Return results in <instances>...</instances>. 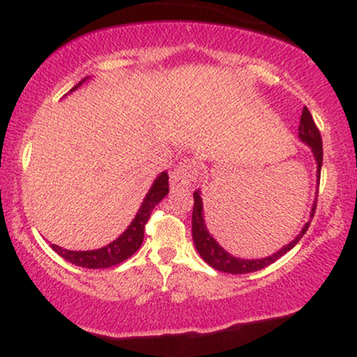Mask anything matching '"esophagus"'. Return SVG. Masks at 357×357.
<instances>
[{
  "mask_svg": "<svg viewBox=\"0 0 357 357\" xmlns=\"http://www.w3.org/2000/svg\"><path fill=\"white\" fill-rule=\"evenodd\" d=\"M198 176V167L191 159H181L171 173V188L178 190V188H188L191 186L192 181Z\"/></svg>",
  "mask_w": 357,
  "mask_h": 357,
  "instance_id": "esophagus-1",
  "label": "esophagus"
}]
</instances>
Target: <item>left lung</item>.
Returning a JSON list of instances; mask_svg holds the SVG:
<instances>
[{
	"label": "left lung",
	"mask_w": 357,
	"mask_h": 357,
	"mask_svg": "<svg viewBox=\"0 0 357 357\" xmlns=\"http://www.w3.org/2000/svg\"><path fill=\"white\" fill-rule=\"evenodd\" d=\"M298 139H301L304 144H307L312 151L315 165H317V181L321 178V167H322V139H321V132H319L317 126H315L312 116H310L309 109L304 107L301 116V124H298ZM319 188V183H317ZM192 198H195V206H192V216H191V223H192V241H195V247L198 250L199 257L206 261L208 265L213 268L220 270V272L225 273H233V275H241V273H250V272H257V270H261L265 267H268L270 264L278 260L282 255H285L289 250H292L296 245L298 243V240L304 236V233L309 228L310 220L314 218L315 213V202L312 204V210H310V220L302 227V230L298 235L294 238L290 243H287L282 247L280 250H277L275 253L272 255L265 257V258H238L233 257L231 253H228L221 245L213 238V235H210L208 231L206 223H204V213H203V199H202V191L196 190L192 192Z\"/></svg>",
	"instance_id": "obj_1"
}]
</instances>
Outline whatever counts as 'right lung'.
I'll return each mask as SVG.
<instances>
[{
    "label": "right lung",
    "instance_id": "add662e5",
    "mask_svg": "<svg viewBox=\"0 0 357 357\" xmlns=\"http://www.w3.org/2000/svg\"><path fill=\"white\" fill-rule=\"evenodd\" d=\"M85 80H89V77H85L84 80L73 87L70 92L77 90L84 84ZM169 176L166 171H162L158 178L154 179L153 186L147 191L144 202H142L141 208H139L134 220L130 221L129 227L126 228V231L122 233L119 238L110 241L105 247L97 248V250H85V252H73V250H65L59 247V245H52V248L61 258H65L67 261H70L73 265H79L84 268H109L114 265L122 264L129 257H132L134 253L141 248L142 240H144V227L149 220L151 213H153L154 206L161 202L162 198L169 192V183H167Z\"/></svg>",
    "mask_w": 357,
    "mask_h": 357
}]
</instances>
